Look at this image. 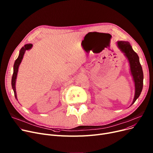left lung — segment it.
Returning a JSON list of instances; mask_svg holds the SVG:
<instances>
[{"label":"left lung","mask_w":153,"mask_h":153,"mask_svg":"<svg viewBox=\"0 0 153 153\" xmlns=\"http://www.w3.org/2000/svg\"><path fill=\"white\" fill-rule=\"evenodd\" d=\"M117 46L124 53L125 56L127 57L129 62L131 74L134 83L135 91H134V96L131 104L132 105L138 98L142 91L143 85V70L140 63L139 57L137 53L133 50L130 42L128 41H117Z\"/></svg>","instance_id":"obj_1"}]
</instances>
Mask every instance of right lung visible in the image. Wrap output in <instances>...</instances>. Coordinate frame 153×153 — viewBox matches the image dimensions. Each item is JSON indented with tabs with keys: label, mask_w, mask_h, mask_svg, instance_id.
Returning <instances> with one entry per match:
<instances>
[{
	"label": "right lung",
	"mask_w": 153,
	"mask_h": 153,
	"mask_svg": "<svg viewBox=\"0 0 153 153\" xmlns=\"http://www.w3.org/2000/svg\"><path fill=\"white\" fill-rule=\"evenodd\" d=\"M32 47H33L32 44H25L24 47H23L21 49V50L20 51L19 56V57H18V58L16 59V60L15 62L14 65H13V74L12 78V88H13V90L14 91L15 97L16 100H17V97H16V93L15 83H16V76H17L18 71H19V67L20 66V64H21L25 51H27V50L31 49L32 48Z\"/></svg>",
	"instance_id": "right-lung-1"
}]
</instances>
